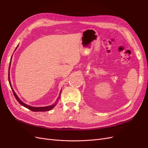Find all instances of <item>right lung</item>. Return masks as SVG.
Segmentation results:
<instances>
[{"mask_svg": "<svg viewBox=\"0 0 148 148\" xmlns=\"http://www.w3.org/2000/svg\"><path fill=\"white\" fill-rule=\"evenodd\" d=\"M18 46H17V47H16L15 50L17 49ZM11 59H12V58H11ZM10 63H11V62H10ZM8 81H9V84H10V87H11V88H12V91H13V95H14V96H15V98H16V99L18 101V102L21 106H23V107H26V108H27V109H29V110H32V111H33V112H46V111L50 110L52 109L53 108V107H54L57 105L58 101H59V99L60 98V95H61V92H62V90L60 91V93H59V97H57V99L56 101L55 102V103H53V104L52 105L48 106H45V107H33V106H29V105H28V104H26L25 103H24L23 102H22V101L20 99V98H19L18 97V96L16 95V94L15 93V92L14 91V90H13V88H12V86L11 82H10V74H9V73H8Z\"/></svg>", "mask_w": 148, "mask_h": 148, "instance_id": "right-lung-1", "label": "right lung"}]
</instances>
